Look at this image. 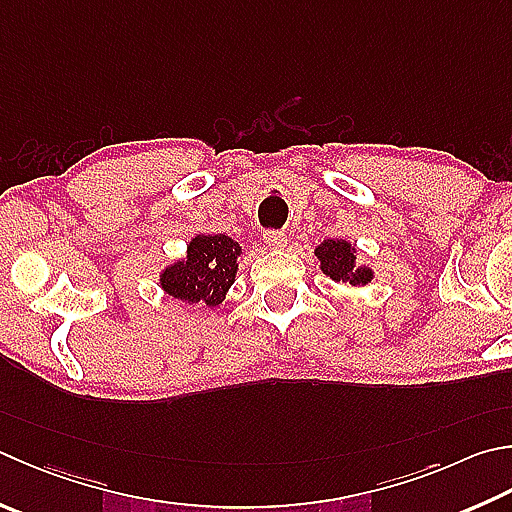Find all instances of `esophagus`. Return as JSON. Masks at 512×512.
Instances as JSON below:
<instances>
[{
    "mask_svg": "<svg viewBox=\"0 0 512 512\" xmlns=\"http://www.w3.org/2000/svg\"><path fill=\"white\" fill-rule=\"evenodd\" d=\"M264 241L271 248H284L286 246V232H282V230H266L264 232Z\"/></svg>",
    "mask_w": 512,
    "mask_h": 512,
    "instance_id": "34e87169",
    "label": "esophagus"
}]
</instances>
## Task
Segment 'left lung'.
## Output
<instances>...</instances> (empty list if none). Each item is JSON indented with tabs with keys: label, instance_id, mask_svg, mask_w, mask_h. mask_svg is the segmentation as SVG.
I'll return each instance as SVG.
<instances>
[{
	"label": "left lung",
	"instance_id": "8db88e82",
	"mask_svg": "<svg viewBox=\"0 0 512 512\" xmlns=\"http://www.w3.org/2000/svg\"><path fill=\"white\" fill-rule=\"evenodd\" d=\"M315 257L320 259L322 273L333 282L365 286L374 280V271L369 266L356 264V246L345 239H324L315 248Z\"/></svg>",
	"mask_w": 512,
	"mask_h": 512
}]
</instances>
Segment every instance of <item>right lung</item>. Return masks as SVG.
Masks as SVG:
<instances>
[{
	"instance_id": "1",
	"label": "right lung",
	"mask_w": 512,
	"mask_h": 512,
	"mask_svg": "<svg viewBox=\"0 0 512 512\" xmlns=\"http://www.w3.org/2000/svg\"><path fill=\"white\" fill-rule=\"evenodd\" d=\"M241 246L226 235H197L188 244V255L165 268L161 288L174 300L199 306L224 302L235 282Z\"/></svg>"
}]
</instances>
